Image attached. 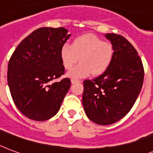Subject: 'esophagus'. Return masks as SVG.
<instances>
[{
  "mask_svg": "<svg viewBox=\"0 0 153 153\" xmlns=\"http://www.w3.org/2000/svg\"><path fill=\"white\" fill-rule=\"evenodd\" d=\"M80 80H73V79H72V80H71V83H72V84H76V83H80Z\"/></svg>",
  "mask_w": 153,
  "mask_h": 153,
  "instance_id": "1",
  "label": "esophagus"
}]
</instances>
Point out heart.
Segmentation results:
<instances>
[{"label":"heart","instance_id":"obj_1","mask_svg":"<svg viewBox=\"0 0 153 153\" xmlns=\"http://www.w3.org/2000/svg\"><path fill=\"white\" fill-rule=\"evenodd\" d=\"M113 48L92 34L78 36L73 45L65 43L60 48V59L64 67L69 69L80 60V63L67 73V76L78 79L92 74L98 76L105 73L111 65Z\"/></svg>","mask_w":153,"mask_h":153}]
</instances>
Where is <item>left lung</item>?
I'll return each instance as SVG.
<instances>
[{"mask_svg":"<svg viewBox=\"0 0 153 153\" xmlns=\"http://www.w3.org/2000/svg\"><path fill=\"white\" fill-rule=\"evenodd\" d=\"M113 48L107 70L84 81L82 104L86 116L100 125L116 123L127 115L140 93L144 68L137 50L125 37L106 33Z\"/></svg>","mask_w":153,"mask_h":153,"instance_id":"left-lung-1","label":"left lung"}]
</instances>
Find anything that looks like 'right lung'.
Instances as JSON below:
<instances>
[{"instance_id":"obj_1","label":"right lung","mask_w":153,"mask_h":153,"mask_svg":"<svg viewBox=\"0 0 153 153\" xmlns=\"http://www.w3.org/2000/svg\"><path fill=\"white\" fill-rule=\"evenodd\" d=\"M71 34L65 28H40L24 39L8 65V85L14 104L29 119L44 121L54 117L70 88L60 48Z\"/></svg>"}]
</instances>
